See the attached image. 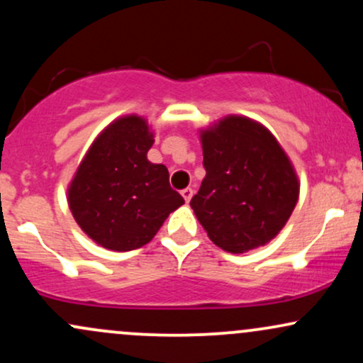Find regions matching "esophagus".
Here are the masks:
<instances>
[{
	"instance_id": "obj_1",
	"label": "esophagus",
	"mask_w": 363,
	"mask_h": 363,
	"mask_svg": "<svg viewBox=\"0 0 363 363\" xmlns=\"http://www.w3.org/2000/svg\"><path fill=\"white\" fill-rule=\"evenodd\" d=\"M181 194H182V198H184V201L189 203L191 198H193V189H191V187H186V189L181 191Z\"/></svg>"
}]
</instances>
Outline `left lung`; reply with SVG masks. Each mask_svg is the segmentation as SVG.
Segmentation results:
<instances>
[{
  "label": "left lung",
  "mask_w": 363,
  "mask_h": 363,
  "mask_svg": "<svg viewBox=\"0 0 363 363\" xmlns=\"http://www.w3.org/2000/svg\"><path fill=\"white\" fill-rule=\"evenodd\" d=\"M203 179L191 208L213 244L232 254L268 244L289 222L298 179L274 136L256 121L228 116L201 131Z\"/></svg>",
  "instance_id": "left-lung-1"
}]
</instances>
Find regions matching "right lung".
Segmentation results:
<instances>
[{
  "instance_id": "obj_1",
  "label": "right lung",
  "mask_w": 363,
  "mask_h": 363,
  "mask_svg": "<svg viewBox=\"0 0 363 363\" xmlns=\"http://www.w3.org/2000/svg\"><path fill=\"white\" fill-rule=\"evenodd\" d=\"M153 145L147 121L126 116L94 141L68 189L69 210L90 239L111 251H133L155 237L184 205L169 170L148 162Z\"/></svg>"
}]
</instances>
